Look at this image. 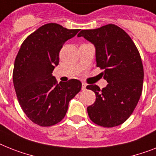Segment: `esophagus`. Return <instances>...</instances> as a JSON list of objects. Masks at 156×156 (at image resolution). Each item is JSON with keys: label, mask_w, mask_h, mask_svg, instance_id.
Listing matches in <instances>:
<instances>
[{"label": "esophagus", "mask_w": 156, "mask_h": 156, "mask_svg": "<svg viewBox=\"0 0 156 156\" xmlns=\"http://www.w3.org/2000/svg\"><path fill=\"white\" fill-rule=\"evenodd\" d=\"M86 87H87V84L85 83H82V90H85Z\"/></svg>", "instance_id": "34e87169"}]
</instances>
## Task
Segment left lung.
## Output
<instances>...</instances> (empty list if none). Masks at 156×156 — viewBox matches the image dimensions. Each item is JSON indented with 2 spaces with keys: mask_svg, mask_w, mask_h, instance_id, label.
Masks as SVG:
<instances>
[{
  "mask_svg": "<svg viewBox=\"0 0 156 156\" xmlns=\"http://www.w3.org/2000/svg\"><path fill=\"white\" fill-rule=\"evenodd\" d=\"M92 44L96 49V66L108 85L100 90L96 84L87 88L96 93V101L87 107L92 122L105 127L120 125L133 112L142 93L144 68L131 37L115 24L96 29L81 30L77 35Z\"/></svg>",
  "mask_w": 156,
  "mask_h": 156,
  "instance_id": "left-lung-1",
  "label": "left lung"
}]
</instances>
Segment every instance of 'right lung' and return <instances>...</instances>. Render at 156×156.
<instances>
[{
    "mask_svg": "<svg viewBox=\"0 0 156 156\" xmlns=\"http://www.w3.org/2000/svg\"><path fill=\"white\" fill-rule=\"evenodd\" d=\"M79 31L46 24L20 46L14 63V88L24 112L38 125L48 127L61 121L70 100L80 91L82 83L78 80L57 83L52 75L63 44Z\"/></svg>",
    "mask_w": 156,
    "mask_h": 156,
    "instance_id": "right-lung-1",
    "label": "right lung"
}]
</instances>
